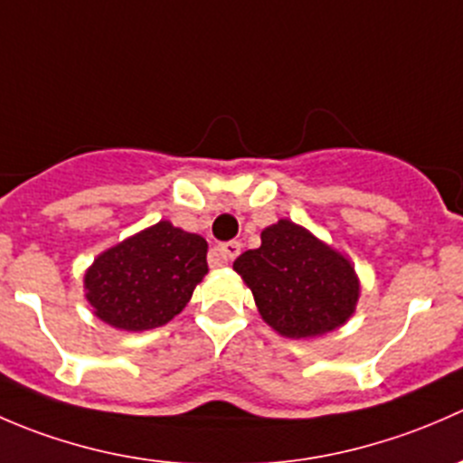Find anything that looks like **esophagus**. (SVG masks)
Returning <instances> with one entry per match:
<instances>
[{"instance_id":"1","label":"esophagus","mask_w":463,"mask_h":463,"mask_svg":"<svg viewBox=\"0 0 463 463\" xmlns=\"http://www.w3.org/2000/svg\"><path fill=\"white\" fill-rule=\"evenodd\" d=\"M241 244L240 241H226V244H219L213 249L210 261H217V264H226L228 260H235L240 255Z\"/></svg>"}]
</instances>
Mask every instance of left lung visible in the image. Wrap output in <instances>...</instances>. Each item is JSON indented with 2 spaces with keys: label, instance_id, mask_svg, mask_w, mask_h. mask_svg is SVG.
Instances as JSON below:
<instances>
[{
  "label": "left lung",
  "instance_id": "8db88e82",
  "mask_svg": "<svg viewBox=\"0 0 463 463\" xmlns=\"http://www.w3.org/2000/svg\"><path fill=\"white\" fill-rule=\"evenodd\" d=\"M232 269L253 291L261 318L287 338H311L354 314L358 279L352 264L288 219L261 232Z\"/></svg>",
  "mask_w": 463,
  "mask_h": 463
}]
</instances>
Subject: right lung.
<instances>
[{
    "mask_svg": "<svg viewBox=\"0 0 463 463\" xmlns=\"http://www.w3.org/2000/svg\"><path fill=\"white\" fill-rule=\"evenodd\" d=\"M205 253L202 235L158 222L93 261L85 275L87 300L116 329L161 326L181 314L208 273Z\"/></svg>",
    "mask_w": 463,
    "mask_h": 463,
    "instance_id": "1",
    "label": "right lung"
}]
</instances>
